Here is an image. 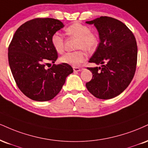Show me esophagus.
<instances>
[{"label":"esophagus","instance_id":"obj_1","mask_svg":"<svg viewBox=\"0 0 148 148\" xmlns=\"http://www.w3.org/2000/svg\"><path fill=\"white\" fill-rule=\"evenodd\" d=\"M73 69H74V72H79V71L81 70V68H79V67H73Z\"/></svg>","mask_w":148,"mask_h":148}]
</instances>
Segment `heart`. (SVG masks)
Returning a JSON list of instances; mask_svg holds the SVG:
<instances>
[{
	"label": "heart",
	"mask_w": 148,
	"mask_h": 148,
	"mask_svg": "<svg viewBox=\"0 0 148 148\" xmlns=\"http://www.w3.org/2000/svg\"><path fill=\"white\" fill-rule=\"evenodd\" d=\"M67 34L79 39L76 44V49L81 50L67 52L60 58V62L73 67L79 66L86 58V54L83 49L92 51L97 49L99 45V38L97 34L90 31L89 27L80 23H73L65 29ZM51 42L57 52L62 53L64 50V40L58 32L53 34L51 37Z\"/></svg>",
	"instance_id": "1"
}]
</instances>
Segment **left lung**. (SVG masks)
Returning <instances> with one entry per match:
<instances>
[{
  "mask_svg": "<svg viewBox=\"0 0 148 148\" xmlns=\"http://www.w3.org/2000/svg\"><path fill=\"white\" fill-rule=\"evenodd\" d=\"M86 23L95 26L100 39L89 62L101 65L88 67L93 76L85 85L98 99H112L122 93L134 77L137 62L136 38L124 23L114 18L101 16Z\"/></svg>",
  "mask_w": 148,
  "mask_h": 148,
  "instance_id": "1",
  "label": "left lung"
}]
</instances>
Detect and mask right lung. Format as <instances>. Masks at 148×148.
Masks as SVG:
<instances>
[{
	"mask_svg": "<svg viewBox=\"0 0 148 148\" xmlns=\"http://www.w3.org/2000/svg\"><path fill=\"white\" fill-rule=\"evenodd\" d=\"M63 27L57 19H33L18 28L9 46V65L14 79L21 91L34 101L54 98L73 72L72 67L65 63L45 68V62L54 63L58 58L51 37Z\"/></svg>",
	"mask_w": 148,
	"mask_h": 148,
	"instance_id": "obj_1",
	"label": "right lung"
}]
</instances>
